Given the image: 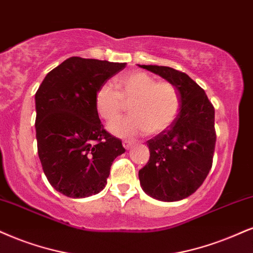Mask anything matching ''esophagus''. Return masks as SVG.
Returning a JSON list of instances; mask_svg holds the SVG:
<instances>
[{
  "label": "esophagus",
  "mask_w": 253,
  "mask_h": 253,
  "mask_svg": "<svg viewBox=\"0 0 253 253\" xmlns=\"http://www.w3.org/2000/svg\"><path fill=\"white\" fill-rule=\"evenodd\" d=\"M123 146L126 149V150H129V149L131 148V142H129V141H123Z\"/></svg>",
  "instance_id": "obj_1"
}]
</instances>
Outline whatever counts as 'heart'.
Listing matches in <instances>:
<instances>
[{"label": "heart", "mask_w": 253, "mask_h": 253, "mask_svg": "<svg viewBox=\"0 0 253 253\" xmlns=\"http://www.w3.org/2000/svg\"><path fill=\"white\" fill-rule=\"evenodd\" d=\"M115 86L104 83L95 95L97 114L108 123L116 121L129 103L131 116L111 124L110 131L118 137L131 138L146 131L158 135L176 120L180 108L179 93L172 83L157 82L144 71H129L115 79Z\"/></svg>", "instance_id": "obj_1"}]
</instances>
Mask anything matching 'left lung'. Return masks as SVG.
Listing matches in <instances>:
<instances>
[{
	"label": "left lung",
	"instance_id": "obj_1",
	"mask_svg": "<svg viewBox=\"0 0 253 253\" xmlns=\"http://www.w3.org/2000/svg\"><path fill=\"white\" fill-rule=\"evenodd\" d=\"M172 83L180 108L173 123L146 142L150 158L138 171L145 193L162 202L192 195L212 167L216 145L214 108L207 93L185 73L162 65H139Z\"/></svg>",
	"mask_w": 253,
	"mask_h": 253
}]
</instances>
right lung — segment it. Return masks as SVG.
<instances>
[{"label":"right lung","instance_id":"add662e5","mask_svg":"<svg viewBox=\"0 0 253 253\" xmlns=\"http://www.w3.org/2000/svg\"><path fill=\"white\" fill-rule=\"evenodd\" d=\"M126 65L70 57L46 75L37 90V152L46 179L67 197L102 191L112 162L126 151L121 139L105 131L95 108L99 86Z\"/></svg>","mask_w":253,"mask_h":253}]
</instances>
